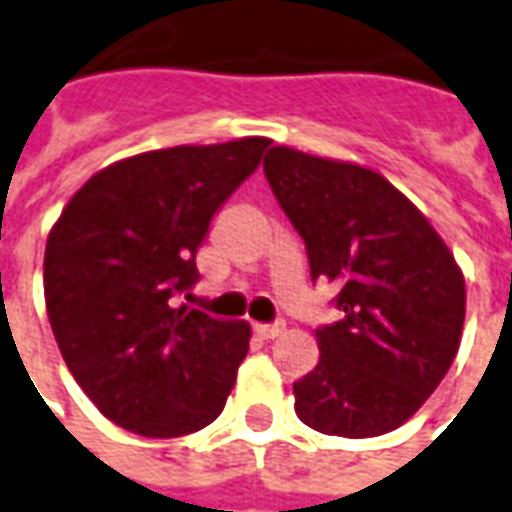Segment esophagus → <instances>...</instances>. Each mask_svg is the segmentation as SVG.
<instances>
[{"instance_id":"1","label":"esophagus","mask_w":512,"mask_h":512,"mask_svg":"<svg viewBox=\"0 0 512 512\" xmlns=\"http://www.w3.org/2000/svg\"><path fill=\"white\" fill-rule=\"evenodd\" d=\"M285 330L283 322H274V325H255V333L260 339H277Z\"/></svg>"}]
</instances>
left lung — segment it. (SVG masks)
<instances>
[{
	"label": "left lung",
	"instance_id": "left-lung-1",
	"mask_svg": "<svg viewBox=\"0 0 512 512\" xmlns=\"http://www.w3.org/2000/svg\"><path fill=\"white\" fill-rule=\"evenodd\" d=\"M263 170L302 235L311 277L339 285L342 322L294 384L305 426L378 437L403 426L460 350L465 277L429 218L378 170L274 145Z\"/></svg>",
	"mask_w": 512,
	"mask_h": 512
}]
</instances>
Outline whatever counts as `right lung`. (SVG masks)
I'll return each mask as SVG.
<instances>
[{
  "label": "right lung",
  "instance_id": "add662e5",
  "mask_svg": "<svg viewBox=\"0 0 512 512\" xmlns=\"http://www.w3.org/2000/svg\"><path fill=\"white\" fill-rule=\"evenodd\" d=\"M266 137L176 145L97 170L52 224L44 300L72 378L111 423L182 437L221 415L252 328L176 308L215 210Z\"/></svg>",
  "mask_w": 512,
  "mask_h": 512
}]
</instances>
